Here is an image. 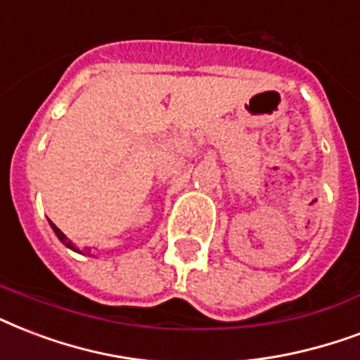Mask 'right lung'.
<instances>
[{"label": "right lung", "instance_id": "1", "mask_svg": "<svg viewBox=\"0 0 360 360\" xmlns=\"http://www.w3.org/2000/svg\"><path fill=\"white\" fill-rule=\"evenodd\" d=\"M50 227H52V229H54L56 236H58V238H60V240H61V242H63V244H65V246H67V248H69V250H73V252H79V253H82V252H80V250H79V248L75 246L73 242L69 240V238H67V236H65V235H63V233H61V231H60V229H58V227H56V225H54V224H52V221H50Z\"/></svg>", "mask_w": 360, "mask_h": 360}]
</instances>
